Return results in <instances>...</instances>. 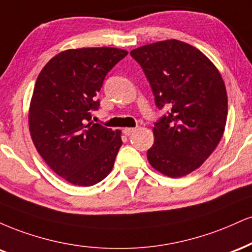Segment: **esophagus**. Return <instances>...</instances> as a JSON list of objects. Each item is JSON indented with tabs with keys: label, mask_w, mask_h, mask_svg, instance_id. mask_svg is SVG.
<instances>
[{
	"label": "esophagus",
	"mask_w": 252,
	"mask_h": 252,
	"mask_svg": "<svg viewBox=\"0 0 252 252\" xmlns=\"http://www.w3.org/2000/svg\"><path fill=\"white\" fill-rule=\"evenodd\" d=\"M133 132H135V128H124V134L127 135V137L131 135Z\"/></svg>",
	"instance_id": "esophagus-1"
}]
</instances>
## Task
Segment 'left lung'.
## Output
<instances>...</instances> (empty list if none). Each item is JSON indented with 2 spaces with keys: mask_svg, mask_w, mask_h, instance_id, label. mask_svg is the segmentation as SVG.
Returning <instances> with one entry per match:
<instances>
[{
  "mask_svg": "<svg viewBox=\"0 0 252 252\" xmlns=\"http://www.w3.org/2000/svg\"><path fill=\"white\" fill-rule=\"evenodd\" d=\"M129 54L143 68L157 107L168 109L153 127L149 162L171 178L184 177L209 158L223 137L225 84L199 49L182 41H159Z\"/></svg>",
  "mask_w": 252,
  "mask_h": 252,
  "instance_id": "obj_1",
  "label": "left lung"
}]
</instances>
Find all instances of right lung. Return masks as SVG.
Here are the masks:
<instances>
[{
    "mask_svg": "<svg viewBox=\"0 0 252 252\" xmlns=\"http://www.w3.org/2000/svg\"><path fill=\"white\" fill-rule=\"evenodd\" d=\"M126 55L111 47L68 49L38 74L28 115L32 140L46 164L70 184H96L114 166L121 131L91 119L105 76Z\"/></svg>",
    "mask_w": 252,
    "mask_h": 252,
    "instance_id": "right-lung-1",
    "label": "right lung"
}]
</instances>
